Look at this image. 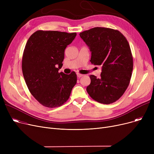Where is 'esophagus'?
<instances>
[{"instance_id": "1", "label": "esophagus", "mask_w": 154, "mask_h": 154, "mask_svg": "<svg viewBox=\"0 0 154 154\" xmlns=\"http://www.w3.org/2000/svg\"><path fill=\"white\" fill-rule=\"evenodd\" d=\"M77 77H79V78H80V77L83 76V75H82V74H79V73H77Z\"/></svg>"}]
</instances>
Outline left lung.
Returning <instances> with one entry per match:
<instances>
[{
  "mask_svg": "<svg viewBox=\"0 0 154 154\" xmlns=\"http://www.w3.org/2000/svg\"><path fill=\"white\" fill-rule=\"evenodd\" d=\"M91 53V62L100 66V77L91 75L87 92L94 100L110 104L125 92L132 76L133 57L125 37L117 30L94 27L79 34Z\"/></svg>",
  "mask_w": 154,
  "mask_h": 154,
  "instance_id": "obj_1",
  "label": "left lung"
}]
</instances>
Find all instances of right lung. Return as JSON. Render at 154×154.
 <instances>
[{
	"instance_id": "right-lung-1",
	"label": "right lung",
	"mask_w": 154,
	"mask_h": 154,
	"mask_svg": "<svg viewBox=\"0 0 154 154\" xmlns=\"http://www.w3.org/2000/svg\"><path fill=\"white\" fill-rule=\"evenodd\" d=\"M76 35V32L37 30L27 40L22 56L23 75L31 94L45 107L62 106L77 83L75 72L69 75L59 72L65 49Z\"/></svg>"
}]
</instances>
